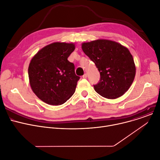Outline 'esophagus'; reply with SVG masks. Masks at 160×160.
Here are the masks:
<instances>
[{"label":"esophagus","mask_w":160,"mask_h":160,"mask_svg":"<svg viewBox=\"0 0 160 160\" xmlns=\"http://www.w3.org/2000/svg\"><path fill=\"white\" fill-rule=\"evenodd\" d=\"M83 78H87V73H84L83 76H82Z\"/></svg>","instance_id":"1"}]
</instances>
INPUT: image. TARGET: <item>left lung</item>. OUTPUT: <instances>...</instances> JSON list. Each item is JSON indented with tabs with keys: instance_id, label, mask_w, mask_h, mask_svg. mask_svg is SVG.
<instances>
[{
	"instance_id": "8db88e82",
	"label": "left lung",
	"mask_w": 160,
	"mask_h": 160,
	"mask_svg": "<svg viewBox=\"0 0 160 160\" xmlns=\"http://www.w3.org/2000/svg\"><path fill=\"white\" fill-rule=\"evenodd\" d=\"M82 50L100 73L99 82L93 85L96 92L107 99L123 96L136 75L134 59L128 48L115 41L98 39L82 43Z\"/></svg>"
}]
</instances>
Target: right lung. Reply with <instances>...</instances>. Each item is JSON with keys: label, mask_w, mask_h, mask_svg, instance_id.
Masks as SVG:
<instances>
[{"label": "right lung", "mask_w": 160, "mask_h": 160, "mask_svg": "<svg viewBox=\"0 0 160 160\" xmlns=\"http://www.w3.org/2000/svg\"><path fill=\"white\" fill-rule=\"evenodd\" d=\"M75 50L73 43L53 42L37 52L28 67L30 84L35 94L51 105H59L76 91L80 78L68 60Z\"/></svg>", "instance_id": "1"}]
</instances>
